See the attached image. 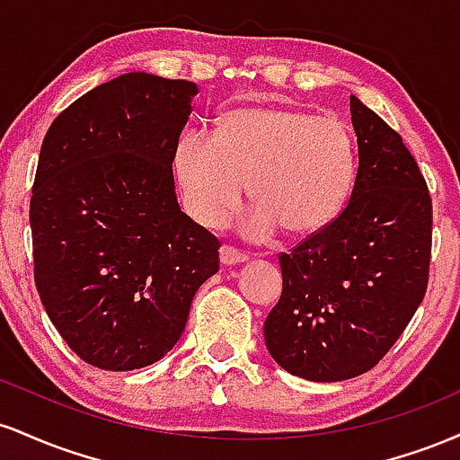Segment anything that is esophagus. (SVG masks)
Returning a JSON list of instances; mask_svg holds the SVG:
<instances>
[{"instance_id":"1","label":"esophagus","mask_w":460,"mask_h":460,"mask_svg":"<svg viewBox=\"0 0 460 460\" xmlns=\"http://www.w3.org/2000/svg\"><path fill=\"white\" fill-rule=\"evenodd\" d=\"M246 260H248V257L244 255V252H240L234 246L220 248V261H223L225 266H235V263H244Z\"/></svg>"}]
</instances>
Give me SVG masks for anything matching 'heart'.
<instances>
[{
  "label": "heart",
  "mask_w": 460,
  "mask_h": 460,
  "mask_svg": "<svg viewBox=\"0 0 460 460\" xmlns=\"http://www.w3.org/2000/svg\"><path fill=\"white\" fill-rule=\"evenodd\" d=\"M183 203L203 226H218L244 197L257 212L252 234L281 226L307 235L337 218L357 177V146L337 116L305 110L246 108L229 112L214 136L190 129L175 149Z\"/></svg>",
  "instance_id": "1"
}]
</instances>
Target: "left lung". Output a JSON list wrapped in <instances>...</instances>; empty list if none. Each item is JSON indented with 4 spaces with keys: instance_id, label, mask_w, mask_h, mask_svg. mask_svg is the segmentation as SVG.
I'll list each match as a JSON object with an SVG mask.
<instances>
[{
    "instance_id": "1",
    "label": "left lung",
    "mask_w": 460,
    "mask_h": 460,
    "mask_svg": "<svg viewBox=\"0 0 460 460\" xmlns=\"http://www.w3.org/2000/svg\"><path fill=\"white\" fill-rule=\"evenodd\" d=\"M358 168L344 212L279 257L283 292L263 322L289 374L337 383L387 355L429 285L432 200L415 157L376 112L350 97Z\"/></svg>"
}]
</instances>
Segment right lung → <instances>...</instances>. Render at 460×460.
Here are the masks:
<instances>
[{"mask_svg": "<svg viewBox=\"0 0 460 460\" xmlns=\"http://www.w3.org/2000/svg\"><path fill=\"white\" fill-rule=\"evenodd\" d=\"M197 84L125 73L47 131L30 200L34 281L79 358L138 369L177 344L218 237L181 212L172 160Z\"/></svg>", "mask_w": 460, "mask_h": 460, "instance_id": "obj_1", "label": "right lung"}]
</instances>
